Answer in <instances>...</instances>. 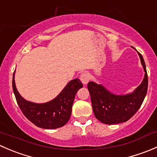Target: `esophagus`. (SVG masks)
<instances>
[{
    "label": "esophagus",
    "instance_id": "34e87169",
    "mask_svg": "<svg viewBox=\"0 0 157 157\" xmlns=\"http://www.w3.org/2000/svg\"><path fill=\"white\" fill-rule=\"evenodd\" d=\"M80 78L83 84H86L89 82V80H90V75H89L87 73H83V74L80 75Z\"/></svg>",
    "mask_w": 157,
    "mask_h": 157
}]
</instances>
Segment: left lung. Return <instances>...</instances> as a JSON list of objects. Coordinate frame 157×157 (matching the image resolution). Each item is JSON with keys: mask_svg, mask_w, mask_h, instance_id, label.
Segmentation results:
<instances>
[{"mask_svg": "<svg viewBox=\"0 0 157 157\" xmlns=\"http://www.w3.org/2000/svg\"><path fill=\"white\" fill-rule=\"evenodd\" d=\"M140 62L144 71L141 83L131 93L115 94L101 83L90 81L87 88L91 96L92 106L95 117L105 124L126 122L138 111L146 96L148 77L144 60L139 52Z\"/></svg>", "mask_w": 157, "mask_h": 157, "instance_id": "1", "label": "left lung"}]
</instances>
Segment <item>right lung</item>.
<instances>
[{"instance_id": "right-lung-1", "label": "right lung", "mask_w": 157, "mask_h": 157, "mask_svg": "<svg viewBox=\"0 0 157 157\" xmlns=\"http://www.w3.org/2000/svg\"><path fill=\"white\" fill-rule=\"evenodd\" d=\"M15 72L13 76V90L16 99L23 115L37 127L55 129L63 127L69 121L76 93L83 83L74 79L67 83L55 98L44 103H36L25 99L17 91L15 84Z\"/></svg>"}]
</instances>
